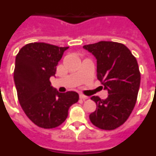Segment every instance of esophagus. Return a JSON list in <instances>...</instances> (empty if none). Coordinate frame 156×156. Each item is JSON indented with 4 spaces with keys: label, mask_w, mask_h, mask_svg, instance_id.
I'll return each instance as SVG.
<instances>
[{
    "label": "esophagus",
    "mask_w": 156,
    "mask_h": 156,
    "mask_svg": "<svg viewBox=\"0 0 156 156\" xmlns=\"http://www.w3.org/2000/svg\"><path fill=\"white\" fill-rule=\"evenodd\" d=\"M79 98H80V99H82V100H86V99H88V97L87 96H85V95H82V94H80L79 95Z\"/></svg>",
    "instance_id": "34e87169"
}]
</instances>
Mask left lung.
I'll return each mask as SVG.
<instances>
[{"mask_svg":"<svg viewBox=\"0 0 156 156\" xmlns=\"http://www.w3.org/2000/svg\"><path fill=\"white\" fill-rule=\"evenodd\" d=\"M97 59V77L108 91V98H91L97 108L90 113L94 125L104 130H113L123 125L136 102L140 73L130 50L122 44L101 41L83 46Z\"/></svg>","mask_w":156,"mask_h":156,"instance_id":"left-lung-1","label":"left lung"}]
</instances>
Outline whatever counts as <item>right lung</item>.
Returning a JSON list of instances; mask_svg holds the SVG:
<instances>
[{
  "label": "right lung",
  "mask_w": 156,
  "mask_h": 156,
  "mask_svg": "<svg viewBox=\"0 0 156 156\" xmlns=\"http://www.w3.org/2000/svg\"><path fill=\"white\" fill-rule=\"evenodd\" d=\"M68 48L31 43L23 47L16 57L14 82L19 102L27 117L43 129L62 124L70 107L79 98L74 91L59 93L50 82Z\"/></svg>",
  "instance_id": "obj_1"
}]
</instances>
